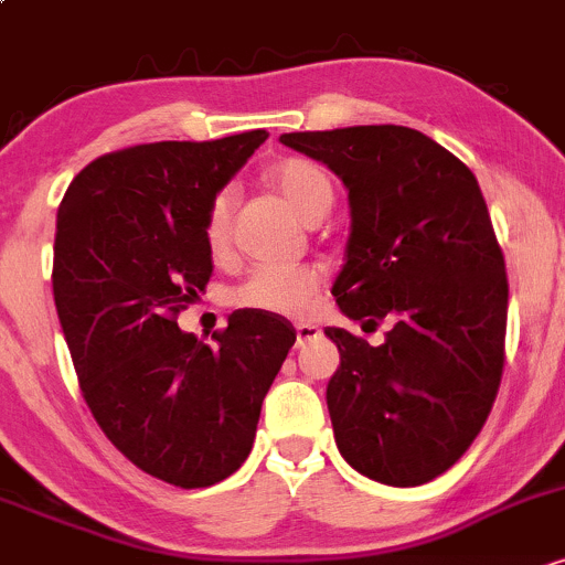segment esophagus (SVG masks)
<instances>
[{
  "label": "esophagus",
  "mask_w": 565,
  "mask_h": 565,
  "mask_svg": "<svg viewBox=\"0 0 565 565\" xmlns=\"http://www.w3.org/2000/svg\"><path fill=\"white\" fill-rule=\"evenodd\" d=\"M320 333H322L320 328L312 326V322H296V344H299V347L309 344V341H315Z\"/></svg>",
  "instance_id": "obj_1"
}]
</instances>
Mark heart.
I'll list each match as a JSON object with an SVG mask.
<instances>
[{
	"label": "heart",
	"mask_w": 565,
	"mask_h": 565,
	"mask_svg": "<svg viewBox=\"0 0 565 565\" xmlns=\"http://www.w3.org/2000/svg\"><path fill=\"white\" fill-rule=\"evenodd\" d=\"M264 181L282 194V200L303 221H320L333 205V181L320 164L303 157H282L264 170ZM232 189H221L207 202L202 237L213 258H224L232 248ZM322 271L317 266H258L237 288L232 303L243 309H262L271 315L299 317L312 309L322 288Z\"/></svg>",
	"instance_id": "b5f03b06"
}]
</instances>
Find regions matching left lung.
Here are the masks:
<instances>
[{
  "instance_id": "8db88e82",
  "label": "left lung",
  "mask_w": 565,
  "mask_h": 565,
  "mask_svg": "<svg viewBox=\"0 0 565 565\" xmlns=\"http://www.w3.org/2000/svg\"><path fill=\"white\" fill-rule=\"evenodd\" d=\"M280 141L350 189L352 234L333 296L382 347L326 328L341 352L328 382L335 446L386 486H422L478 437L504 371L507 271L478 179L419 130L360 125Z\"/></svg>"
}]
</instances>
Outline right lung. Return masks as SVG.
<instances>
[{"instance_id":"add662e5","label":"right lung","mask_w":565,"mask_h":565,"mask_svg":"<svg viewBox=\"0 0 565 565\" xmlns=\"http://www.w3.org/2000/svg\"><path fill=\"white\" fill-rule=\"evenodd\" d=\"M269 132L109 151L68 183L55 221L53 296L93 419L138 470L207 488L248 459L262 403L296 341L243 309L205 344L179 315L213 275L207 202Z\"/></svg>"}]
</instances>
